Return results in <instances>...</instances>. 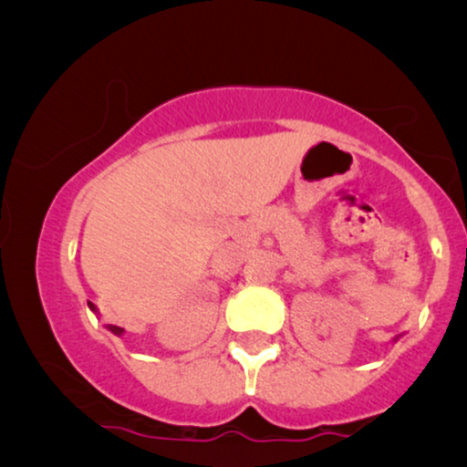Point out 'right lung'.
<instances>
[{"mask_svg": "<svg viewBox=\"0 0 467 467\" xmlns=\"http://www.w3.org/2000/svg\"><path fill=\"white\" fill-rule=\"evenodd\" d=\"M88 306H91V308L95 310V306H93L91 302H88ZM108 329H110V331H112V334H117V336H120V334H123V327H119V325H108Z\"/></svg>", "mask_w": 467, "mask_h": 467, "instance_id": "obj_1", "label": "right lung"}]
</instances>
